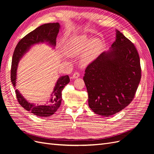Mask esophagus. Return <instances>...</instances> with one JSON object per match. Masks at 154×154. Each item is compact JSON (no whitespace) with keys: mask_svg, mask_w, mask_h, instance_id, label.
Instances as JSON below:
<instances>
[{"mask_svg":"<svg viewBox=\"0 0 154 154\" xmlns=\"http://www.w3.org/2000/svg\"><path fill=\"white\" fill-rule=\"evenodd\" d=\"M79 76H80V73L78 72H74V73L73 74V75H72V78H78Z\"/></svg>","mask_w":154,"mask_h":154,"instance_id":"obj_1","label":"esophagus"}]
</instances>
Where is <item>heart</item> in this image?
<instances>
[{
	"mask_svg": "<svg viewBox=\"0 0 154 154\" xmlns=\"http://www.w3.org/2000/svg\"><path fill=\"white\" fill-rule=\"evenodd\" d=\"M69 53L76 56L82 54L83 63L88 64L92 62L98 55L103 48V44L97 39L89 41L83 37L72 39L67 45Z\"/></svg>",
	"mask_w": 154,
	"mask_h": 154,
	"instance_id": "heart-1",
	"label": "heart"
}]
</instances>
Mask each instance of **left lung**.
Returning <instances> with one entry per match:
<instances>
[{
  "mask_svg": "<svg viewBox=\"0 0 154 154\" xmlns=\"http://www.w3.org/2000/svg\"><path fill=\"white\" fill-rule=\"evenodd\" d=\"M111 49L88 64L83 76L88 106L94 113L106 117L131 103L141 78L137 51L118 29Z\"/></svg>",
  "mask_w": 154,
  "mask_h": 154,
  "instance_id": "1",
  "label": "left lung"
}]
</instances>
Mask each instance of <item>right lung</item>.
Wrapping results in <instances>:
<instances>
[{
	"mask_svg": "<svg viewBox=\"0 0 154 154\" xmlns=\"http://www.w3.org/2000/svg\"><path fill=\"white\" fill-rule=\"evenodd\" d=\"M59 23H49L37 27L22 38L16 46L12 58L11 68V81L14 87L16 86L17 69L20 59L31 45L40 42H46L53 46L56 45L57 36L59 32ZM70 79L68 75L60 77L51 94L49 105L36 106L33 103H29L23 97L19 91L15 90L16 96L19 104L27 111L41 118L49 117L54 114L58 109L62 102V92L65 86L69 83ZM48 104V103H47Z\"/></svg>",
	"mask_w": 154,
	"mask_h": 154,
	"instance_id": "right-lung-1",
	"label": "right lung"
}]
</instances>
